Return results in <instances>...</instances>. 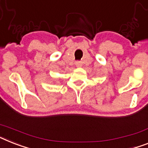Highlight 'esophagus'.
Returning a JSON list of instances; mask_svg holds the SVG:
<instances>
[{
    "label": "esophagus",
    "instance_id": "esophagus-1",
    "mask_svg": "<svg viewBox=\"0 0 148 148\" xmlns=\"http://www.w3.org/2000/svg\"><path fill=\"white\" fill-rule=\"evenodd\" d=\"M75 65H76L77 67H78V68H80V67H81V66H82V62L77 61V62H75Z\"/></svg>",
    "mask_w": 148,
    "mask_h": 148
}]
</instances>
